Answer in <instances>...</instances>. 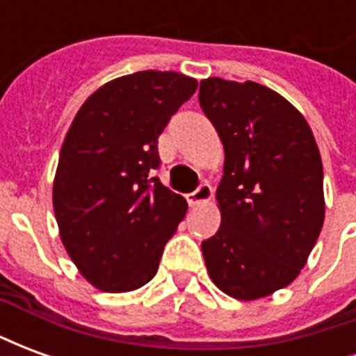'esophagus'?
Wrapping results in <instances>:
<instances>
[{
  "label": "esophagus",
  "mask_w": 356,
  "mask_h": 356,
  "mask_svg": "<svg viewBox=\"0 0 356 356\" xmlns=\"http://www.w3.org/2000/svg\"><path fill=\"white\" fill-rule=\"evenodd\" d=\"M211 196H213V191H211V186L208 183H200L198 188L191 193L186 196V200L191 206H198V204H204V202H209L211 200Z\"/></svg>",
  "instance_id": "obj_1"
}]
</instances>
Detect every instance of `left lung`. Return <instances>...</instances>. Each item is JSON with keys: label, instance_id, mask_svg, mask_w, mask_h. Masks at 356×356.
Wrapping results in <instances>:
<instances>
[{"label": "left lung", "instance_id": "1", "mask_svg": "<svg viewBox=\"0 0 356 356\" xmlns=\"http://www.w3.org/2000/svg\"><path fill=\"white\" fill-rule=\"evenodd\" d=\"M198 101L225 148L206 267L227 296L265 298L296 280L321 234V152L301 112L261 83L208 78Z\"/></svg>", "mask_w": 356, "mask_h": 356}]
</instances>
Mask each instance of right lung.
<instances>
[{
	"instance_id": "1",
	"label": "right lung",
	"mask_w": 356,
	"mask_h": 356,
	"mask_svg": "<svg viewBox=\"0 0 356 356\" xmlns=\"http://www.w3.org/2000/svg\"><path fill=\"white\" fill-rule=\"evenodd\" d=\"M198 81L145 70L104 83L81 104L58 156L53 209L74 265L112 293L152 280L186 200L152 171L158 137Z\"/></svg>"
}]
</instances>
